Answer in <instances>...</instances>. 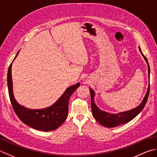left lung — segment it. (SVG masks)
<instances>
[{"mask_svg": "<svg viewBox=\"0 0 157 157\" xmlns=\"http://www.w3.org/2000/svg\"><path fill=\"white\" fill-rule=\"evenodd\" d=\"M139 49L142 56L144 57L145 62L147 63V70H148V78H149V83H148V87L147 92L145 93V97L143 98L141 103L139 105L134 108L133 109H131L130 110L124 111V112H120L119 113H109V112L101 110V109L98 108V107L96 105L94 102V97H95V92L91 87H90V94H91V108H92V115L96 121L102 125L104 127L106 128H114L117 126H119L120 125L124 124L125 123H128L130 121L132 120L134 118H135L137 115H138L140 112L142 111V109L146 104L147 101L148 95H149L150 92V66L148 64V61L147 58L145 57L144 54L142 53L141 49L139 48Z\"/></svg>", "mask_w": 157, "mask_h": 157, "instance_id": "obj_1", "label": "left lung"}]
</instances>
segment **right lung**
<instances>
[{
	"label": "right lung",
	"instance_id": "1",
	"mask_svg": "<svg viewBox=\"0 0 157 157\" xmlns=\"http://www.w3.org/2000/svg\"><path fill=\"white\" fill-rule=\"evenodd\" d=\"M18 53L19 52H18L14 59ZM12 65V63L8 69L7 86L11 103L16 115L22 122L35 130L45 132L56 130L67 119L69 99L73 92L80 86V83L67 87L61 97L53 105L42 109H29L19 104L14 98L13 92Z\"/></svg>",
	"mask_w": 157,
	"mask_h": 157
}]
</instances>
